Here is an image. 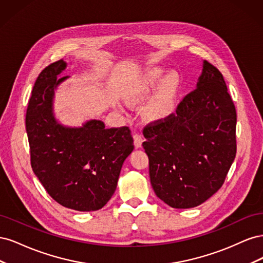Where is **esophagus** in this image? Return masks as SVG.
<instances>
[{"label": "esophagus", "mask_w": 263, "mask_h": 263, "mask_svg": "<svg viewBox=\"0 0 263 263\" xmlns=\"http://www.w3.org/2000/svg\"><path fill=\"white\" fill-rule=\"evenodd\" d=\"M142 141H144V138H142L140 134H137V133L134 134V145H135V147L140 148Z\"/></svg>", "instance_id": "obj_1"}]
</instances>
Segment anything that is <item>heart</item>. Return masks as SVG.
<instances>
[{
  "mask_svg": "<svg viewBox=\"0 0 263 263\" xmlns=\"http://www.w3.org/2000/svg\"><path fill=\"white\" fill-rule=\"evenodd\" d=\"M162 69H153L142 79L140 85L132 97L133 100H137L145 97L158 84L163 77ZM180 87V78L177 73H169L159 86L158 92L154 100L145 108V115L149 119H160L168 115L176 103V98Z\"/></svg>",
  "mask_w": 263,
  "mask_h": 263,
  "instance_id": "heart-1",
  "label": "heart"
}]
</instances>
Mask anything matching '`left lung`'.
I'll list each match as a JSON object with an SVG mask.
<instances>
[{
    "instance_id": "1",
    "label": "left lung",
    "mask_w": 263,
    "mask_h": 263,
    "mask_svg": "<svg viewBox=\"0 0 263 263\" xmlns=\"http://www.w3.org/2000/svg\"><path fill=\"white\" fill-rule=\"evenodd\" d=\"M237 114L220 71L209 61L176 112L144 127L149 177L173 209L204 203L224 184L236 157Z\"/></svg>"
}]
</instances>
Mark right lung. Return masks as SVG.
I'll return each mask as SVG.
<instances>
[{"instance_id":"1","label":"right lung","mask_w":263,"mask_h":263,"mask_svg":"<svg viewBox=\"0 0 263 263\" xmlns=\"http://www.w3.org/2000/svg\"><path fill=\"white\" fill-rule=\"evenodd\" d=\"M61 60L39 73L26 110L30 164L53 200L67 209H102L114 194L125 159L134 150L129 127L105 128L90 121L80 128L58 124L52 114L53 91L68 77Z\"/></svg>"}]
</instances>
